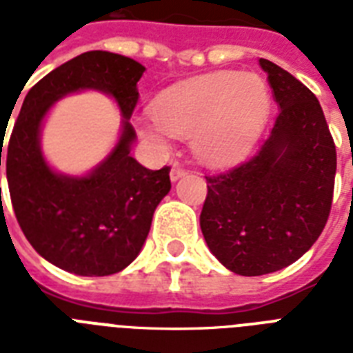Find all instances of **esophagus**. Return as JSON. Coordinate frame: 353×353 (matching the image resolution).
I'll return each mask as SVG.
<instances>
[{
  "mask_svg": "<svg viewBox=\"0 0 353 353\" xmlns=\"http://www.w3.org/2000/svg\"><path fill=\"white\" fill-rule=\"evenodd\" d=\"M183 176H187V170H185V168H181L179 165H174V168L170 170L172 181H177V179H181Z\"/></svg>",
  "mask_w": 353,
  "mask_h": 353,
  "instance_id": "obj_1",
  "label": "esophagus"
}]
</instances>
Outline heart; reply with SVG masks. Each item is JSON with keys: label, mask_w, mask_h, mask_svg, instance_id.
<instances>
[{"label": "heart", "mask_w": 353, "mask_h": 353, "mask_svg": "<svg viewBox=\"0 0 353 353\" xmlns=\"http://www.w3.org/2000/svg\"><path fill=\"white\" fill-rule=\"evenodd\" d=\"M268 82L252 73L203 74L163 91L154 117L141 119L139 130L165 146L168 132L190 137L194 154L209 165H229L249 154L271 113Z\"/></svg>", "instance_id": "b5f03b06"}]
</instances>
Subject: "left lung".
<instances>
[{
	"label": "left lung",
	"mask_w": 353,
	"mask_h": 353,
	"mask_svg": "<svg viewBox=\"0 0 353 353\" xmlns=\"http://www.w3.org/2000/svg\"><path fill=\"white\" fill-rule=\"evenodd\" d=\"M260 68L280 112L252 157L207 177L199 225L210 252L241 276L274 273L317 241L334 198L337 154L317 97L276 63Z\"/></svg>",
	"instance_id": "1"
}]
</instances>
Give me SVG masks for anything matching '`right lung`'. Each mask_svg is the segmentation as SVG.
<instances>
[{
    "label": "right lung",
    "mask_w": 353,
    "mask_h": 353,
    "mask_svg": "<svg viewBox=\"0 0 353 353\" xmlns=\"http://www.w3.org/2000/svg\"><path fill=\"white\" fill-rule=\"evenodd\" d=\"M144 65L108 51H90L43 77L25 97L5 159L14 214L25 238L52 265L106 276L128 268L143 249L161 199L170 192V168L148 170L130 155V124ZM102 90L118 102L123 132L106 160L85 176L52 171L41 154L43 119L69 92ZM3 139V133H1ZM0 148V166H1Z\"/></svg>",
    "instance_id": "1"
}]
</instances>
